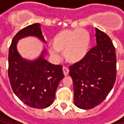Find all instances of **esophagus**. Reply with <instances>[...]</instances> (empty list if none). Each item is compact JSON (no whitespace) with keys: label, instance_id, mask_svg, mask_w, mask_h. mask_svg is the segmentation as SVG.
<instances>
[{"label":"esophagus","instance_id":"obj_1","mask_svg":"<svg viewBox=\"0 0 124 124\" xmlns=\"http://www.w3.org/2000/svg\"><path fill=\"white\" fill-rule=\"evenodd\" d=\"M62 70H63L64 75H65V76H67V75L68 74V73H69V69H68L67 67H63Z\"/></svg>","mask_w":124,"mask_h":124}]
</instances>
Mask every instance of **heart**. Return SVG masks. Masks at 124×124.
Wrapping results in <instances>:
<instances>
[{"label":"heart","instance_id":"heart-1","mask_svg":"<svg viewBox=\"0 0 124 124\" xmlns=\"http://www.w3.org/2000/svg\"><path fill=\"white\" fill-rule=\"evenodd\" d=\"M50 50L53 55L56 51L64 54L65 59L70 63H77L88 54L91 46V36L85 29L65 30L58 32L52 39Z\"/></svg>","mask_w":124,"mask_h":124}]
</instances>
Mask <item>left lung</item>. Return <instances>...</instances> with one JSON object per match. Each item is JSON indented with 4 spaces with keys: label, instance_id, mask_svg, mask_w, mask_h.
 <instances>
[{
    "label": "left lung",
    "instance_id": "left-lung-1",
    "mask_svg": "<svg viewBox=\"0 0 124 124\" xmlns=\"http://www.w3.org/2000/svg\"><path fill=\"white\" fill-rule=\"evenodd\" d=\"M97 45L87 56L69 67L74 83V104L83 109L101 104L112 89L116 79V53L106 33L96 28Z\"/></svg>",
    "mask_w": 124,
    "mask_h": 124
}]
</instances>
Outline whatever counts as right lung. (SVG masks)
<instances>
[{"label": "right lung", "mask_w": 124, "mask_h": 124, "mask_svg": "<svg viewBox=\"0 0 124 124\" xmlns=\"http://www.w3.org/2000/svg\"><path fill=\"white\" fill-rule=\"evenodd\" d=\"M28 36L45 41L39 23L18 31L9 49L8 77L13 92L23 103L32 108H45L55 99L57 86L64 77L62 66L53 65L44 59L45 50L35 61L22 59L17 50V43Z\"/></svg>", "instance_id": "obj_1"}]
</instances>
